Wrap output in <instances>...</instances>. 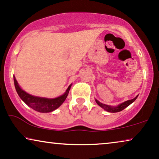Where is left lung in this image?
Here are the masks:
<instances>
[{
	"label": "left lung",
	"instance_id": "obj_1",
	"mask_svg": "<svg viewBox=\"0 0 159 159\" xmlns=\"http://www.w3.org/2000/svg\"><path fill=\"white\" fill-rule=\"evenodd\" d=\"M138 95H137V96L135 98H134L133 99L129 100V101L124 102V103L119 104V105L116 106L106 105V104L102 103H101V102H99L97 99H95V102H96L98 105L99 106H101V108H103L104 110L106 111L111 112V113H116V112L121 111L125 109V108H127L128 106H129L130 104L132 103L134 101H135V100L137 99V98H138Z\"/></svg>",
	"mask_w": 159,
	"mask_h": 159
}]
</instances>
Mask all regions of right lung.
<instances>
[{"mask_svg":"<svg viewBox=\"0 0 159 159\" xmlns=\"http://www.w3.org/2000/svg\"><path fill=\"white\" fill-rule=\"evenodd\" d=\"M14 82L15 88H16V92L20 98L32 109L40 113L52 112L59 107L66 100L71 86V84L66 89V92L60 96L55 98H48L34 96V95H32L25 92L20 88L14 75Z\"/></svg>","mask_w":159,"mask_h":159,"instance_id":"add662e5","label":"right lung"}]
</instances>
